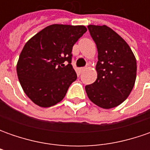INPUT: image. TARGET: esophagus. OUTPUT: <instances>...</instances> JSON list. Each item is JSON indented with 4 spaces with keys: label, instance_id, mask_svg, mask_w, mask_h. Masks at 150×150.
<instances>
[{
    "label": "esophagus",
    "instance_id": "esophagus-1",
    "mask_svg": "<svg viewBox=\"0 0 150 150\" xmlns=\"http://www.w3.org/2000/svg\"><path fill=\"white\" fill-rule=\"evenodd\" d=\"M86 68H87V67H80V68H79V72H82L83 71H84V70H85Z\"/></svg>",
    "mask_w": 150,
    "mask_h": 150
}]
</instances>
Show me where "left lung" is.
Wrapping results in <instances>:
<instances>
[{
    "label": "left lung",
    "mask_w": 150,
    "mask_h": 150,
    "mask_svg": "<svg viewBox=\"0 0 150 150\" xmlns=\"http://www.w3.org/2000/svg\"><path fill=\"white\" fill-rule=\"evenodd\" d=\"M98 49L93 83L86 85L88 97L96 105L112 108L121 104L130 94L135 83L137 63L129 46L107 26H88Z\"/></svg>",
    "instance_id": "obj_1"
}]
</instances>
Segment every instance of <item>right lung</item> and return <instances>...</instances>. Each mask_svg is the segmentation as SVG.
<instances>
[{"mask_svg": "<svg viewBox=\"0 0 150 150\" xmlns=\"http://www.w3.org/2000/svg\"><path fill=\"white\" fill-rule=\"evenodd\" d=\"M87 32L84 26H47L24 46L16 66L25 93L37 105L53 106L77 79L72 66L73 45Z\"/></svg>", "mask_w": 150, "mask_h": 150, "instance_id": "add662e5", "label": "right lung"}]
</instances>
